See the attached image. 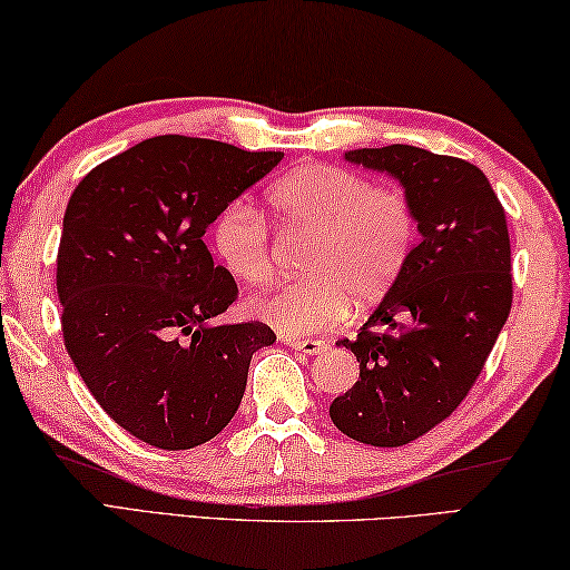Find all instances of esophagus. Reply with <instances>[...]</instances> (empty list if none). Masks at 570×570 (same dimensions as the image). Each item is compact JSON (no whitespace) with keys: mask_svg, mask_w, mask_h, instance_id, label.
I'll return each mask as SVG.
<instances>
[{"mask_svg":"<svg viewBox=\"0 0 570 570\" xmlns=\"http://www.w3.org/2000/svg\"><path fill=\"white\" fill-rule=\"evenodd\" d=\"M287 346L303 353H311V356H318V353L328 351V343L325 341H313V338H283Z\"/></svg>","mask_w":570,"mask_h":570,"instance_id":"34e87169","label":"esophagus"}]
</instances>
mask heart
<instances>
[{
    "mask_svg": "<svg viewBox=\"0 0 570 570\" xmlns=\"http://www.w3.org/2000/svg\"><path fill=\"white\" fill-rule=\"evenodd\" d=\"M267 202L279 227L311 237L303 279L249 301L247 311L279 333H321L384 297L404 273L419 237L406 191L373 186L335 164H305L273 184ZM214 252L232 277L263 285L273 277V242L263 214L235 202L212 227Z\"/></svg>",
    "mask_w": 570,
    "mask_h": 570,
    "instance_id": "obj_1",
    "label": "heart"
}]
</instances>
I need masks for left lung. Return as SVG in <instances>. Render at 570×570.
Returning a JSON list of instances; mask_svg holds the SVG:
<instances>
[{"label": "left lung", "instance_id": "obj_1", "mask_svg": "<svg viewBox=\"0 0 570 570\" xmlns=\"http://www.w3.org/2000/svg\"><path fill=\"white\" fill-rule=\"evenodd\" d=\"M414 202L422 242L353 341L361 376L331 404L351 440L401 446L442 424L484 368L512 305L505 209L478 166L416 146L358 148Z\"/></svg>", "mask_w": 570, "mask_h": 570}]
</instances>
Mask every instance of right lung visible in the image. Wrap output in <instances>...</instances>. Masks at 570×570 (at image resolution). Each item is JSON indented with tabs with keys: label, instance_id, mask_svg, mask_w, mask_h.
Masks as SVG:
<instances>
[{
	"label": "right lung",
	"instance_id": "right-lung-1",
	"mask_svg": "<svg viewBox=\"0 0 570 570\" xmlns=\"http://www.w3.org/2000/svg\"><path fill=\"white\" fill-rule=\"evenodd\" d=\"M283 151L156 136L98 164L62 219V338L90 394L158 450L217 436L245 396L252 353L275 343L259 321L214 325L237 301L204 232Z\"/></svg>",
	"mask_w": 570,
	"mask_h": 570
}]
</instances>
